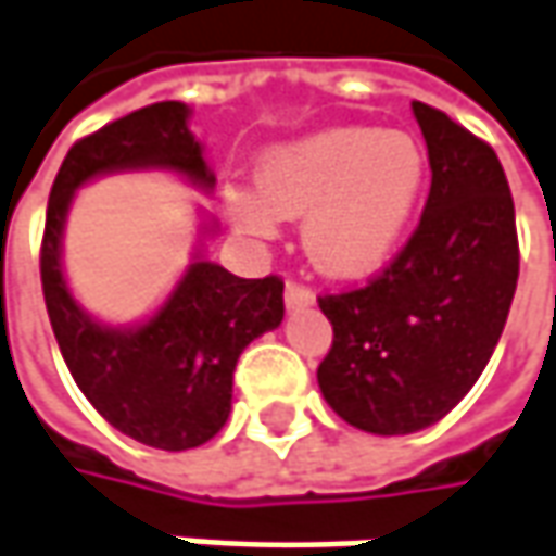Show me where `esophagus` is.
<instances>
[{"label": "esophagus", "mask_w": 556, "mask_h": 556, "mask_svg": "<svg viewBox=\"0 0 556 556\" xmlns=\"http://www.w3.org/2000/svg\"><path fill=\"white\" fill-rule=\"evenodd\" d=\"M282 299H286V308L289 311H299V308H308V305H314V292H311V286L299 282V279H289V282H286Z\"/></svg>", "instance_id": "1"}]
</instances>
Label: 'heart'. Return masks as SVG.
Wrapping results in <instances>:
<instances>
[{
  "label": "heart",
  "mask_w": 556,
  "mask_h": 556,
  "mask_svg": "<svg viewBox=\"0 0 556 556\" xmlns=\"http://www.w3.org/2000/svg\"><path fill=\"white\" fill-rule=\"evenodd\" d=\"M257 194L232 188L229 219L270 236L277 219L302 223L308 261L327 277H365L400 245L425 185V153L406 131L327 128L270 150Z\"/></svg>",
  "instance_id": "obj_1"
}]
</instances>
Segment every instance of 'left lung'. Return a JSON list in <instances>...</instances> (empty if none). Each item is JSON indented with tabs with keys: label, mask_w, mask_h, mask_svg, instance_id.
Instances as JSON below:
<instances>
[{
	"label": "left lung",
	"mask_w": 556,
	"mask_h": 556,
	"mask_svg": "<svg viewBox=\"0 0 556 556\" xmlns=\"http://www.w3.org/2000/svg\"><path fill=\"white\" fill-rule=\"evenodd\" d=\"M412 110L431 160L421 219L377 277L317 299L333 324L320 393L371 434L421 431L472 390L519 279L516 211L494 148L428 103Z\"/></svg>",
	"instance_id": "obj_1"
}]
</instances>
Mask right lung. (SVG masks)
Here are the masks:
<instances>
[{"mask_svg": "<svg viewBox=\"0 0 556 556\" xmlns=\"http://www.w3.org/2000/svg\"><path fill=\"white\" fill-rule=\"evenodd\" d=\"M144 166L213 185L201 144L188 131L185 103L135 110L68 150L50 191L40 279L55 343L90 406L131 441L176 453L207 443L226 425L242 349L282 320V279H242L194 261L148 324L115 330L87 317L62 277V226L72 194L100 173Z\"/></svg>", "mask_w": 556, "mask_h": 556, "instance_id": "obj_1", "label": "right lung"}]
</instances>
